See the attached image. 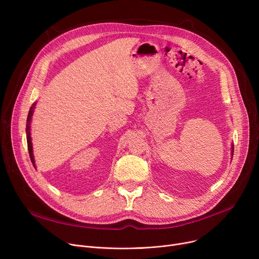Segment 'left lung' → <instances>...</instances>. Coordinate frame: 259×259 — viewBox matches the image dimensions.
<instances>
[{"label": "left lung", "mask_w": 259, "mask_h": 259, "mask_svg": "<svg viewBox=\"0 0 259 259\" xmlns=\"http://www.w3.org/2000/svg\"><path fill=\"white\" fill-rule=\"evenodd\" d=\"M232 156H233V146H232Z\"/></svg>", "instance_id": "8db88e82"}]
</instances>
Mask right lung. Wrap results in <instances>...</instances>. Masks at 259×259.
Here are the masks:
<instances>
[{"label":"right lung","instance_id":"obj_1","mask_svg":"<svg viewBox=\"0 0 259 259\" xmlns=\"http://www.w3.org/2000/svg\"><path fill=\"white\" fill-rule=\"evenodd\" d=\"M36 103L32 104V106L30 107V110L28 112V116H27V122H26V138H27V145H28V151H29V156L30 159L32 161L33 166L34 165V157H33V151H32V143H31V137H30V121H31V117L33 114V110H34V107H35Z\"/></svg>","mask_w":259,"mask_h":259}]
</instances>
